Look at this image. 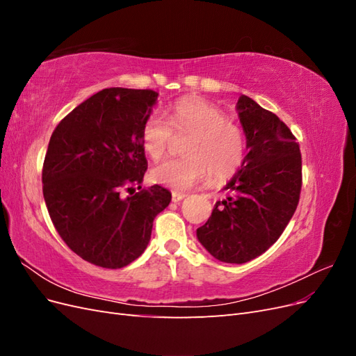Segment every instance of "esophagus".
<instances>
[{"label":"esophagus","mask_w":356,"mask_h":356,"mask_svg":"<svg viewBox=\"0 0 356 356\" xmlns=\"http://www.w3.org/2000/svg\"><path fill=\"white\" fill-rule=\"evenodd\" d=\"M186 197V195H182V193H172V202L174 203H179L182 199Z\"/></svg>","instance_id":"esophagus-1"}]
</instances>
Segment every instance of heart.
Here are the masks:
<instances>
[{
	"instance_id": "b5f03b06",
	"label": "heart",
	"mask_w": 356,
	"mask_h": 356,
	"mask_svg": "<svg viewBox=\"0 0 356 356\" xmlns=\"http://www.w3.org/2000/svg\"><path fill=\"white\" fill-rule=\"evenodd\" d=\"M187 138L182 145L184 159L166 160L152 170V181L177 191L195 187L211 175L213 181L232 178L246 156L242 129L207 101L182 98L170 106L168 120L149 114L141 126V144L153 160H160L174 139Z\"/></svg>"
}]
</instances>
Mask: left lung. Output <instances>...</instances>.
Listing matches in <instances>:
<instances>
[{
	"label": "left lung",
	"mask_w": 356,
	"mask_h": 356,
	"mask_svg": "<svg viewBox=\"0 0 356 356\" xmlns=\"http://www.w3.org/2000/svg\"><path fill=\"white\" fill-rule=\"evenodd\" d=\"M236 111L248 154L224 187L227 199L215 203L196 234L213 258L243 264L266 252L293 218L301 190V154L288 126L250 96H241Z\"/></svg>",
	"instance_id": "1"
}]
</instances>
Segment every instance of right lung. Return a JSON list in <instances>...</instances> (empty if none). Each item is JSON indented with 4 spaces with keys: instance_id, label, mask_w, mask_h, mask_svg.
I'll list each match as a JSON object with an SVG mask.
<instances>
[{
    "instance_id": "1",
    "label": "right lung",
    "mask_w": 356,
    "mask_h": 356,
    "mask_svg": "<svg viewBox=\"0 0 356 356\" xmlns=\"http://www.w3.org/2000/svg\"><path fill=\"white\" fill-rule=\"evenodd\" d=\"M157 98L149 89H104L51 134L42 166L47 211L63 242L92 264L120 268L136 260L156 215L172 199L160 186L141 188L147 170L141 126Z\"/></svg>"
}]
</instances>
